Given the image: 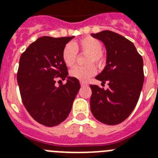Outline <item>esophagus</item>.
Masks as SVG:
<instances>
[{"label": "esophagus", "mask_w": 158, "mask_h": 158, "mask_svg": "<svg viewBox=\"0 0 158 158\" xmlns=\"http://www.w3.org/2000/svg\"><path fill=\"white\" fill-rule=\"evenodd\" d=\"M80 85H81V87H86L88 84L87 83H85V82H80Z\"/></svg>", "instance_id": "obj_1"}]
</instances>
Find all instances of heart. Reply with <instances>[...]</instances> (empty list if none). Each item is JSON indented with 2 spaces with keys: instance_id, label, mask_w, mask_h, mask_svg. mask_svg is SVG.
I'll list each match as a JSON object with an SVG mask.
<instances>
[{
  "instance_id": "obj_1",
  "label": "heart",
  "mask_w": 158,
  "mask_h": 158,
  "mask_svg": "<svg viewBox=\"0 0 158 158\" xmlns=\"http://www.w3.org/2000/svg\"><path fill=\"white\" fill-rule=\"evenodd\" d=\"M75 48L88 54L87 63L89 66L75 67L71 70V75L80 81L86 82L96 73V67L91 64H95L98 67H101L104 64V58L102 53L103 46L98 39L92 37L82 38L81 40L75 43L74 46L71 44L66 45L63 50L62 58L65 64L68 67H72L76 60L77 54Z\"/></svg>"
}]
</instances>
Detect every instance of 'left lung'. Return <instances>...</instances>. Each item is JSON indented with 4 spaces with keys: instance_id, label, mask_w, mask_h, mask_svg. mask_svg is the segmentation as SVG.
Instances as JSON below:
<instances>
[{
    "instance_id": "1",
    "label": "left lung",
    "mask_w": 158,
    "mask_h": 158,
    "mask_svg": "<svg viewBox=\"0 0 158 158\" xmlns=\"http://www.w3.org/2000/svg\"><path fill=\"white\" fill-rule=\"evenodd\" d=\"M91 36L101 41L107 51L106 66L95 79L108 89L91 84L90 107L94 117L108 125L124 121L136 107L144 83L143 59L132 42L104 30Z\"/></svg>"
}]
</instances>
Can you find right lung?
Listing matches in <instances>:
<instances>
[{
    "label": "right lung",
    "instance_id": "add662e5",
    "mask_svg": "<svg viewBox=\"0 0 158 158\" xmlns=\"http://www.w3.org/2000/svg\"><path fill=\"white\" fill-rule=\"evenodd\" d=\"M74 38L41 37L20 58L17 79L22 103L30 116L45 126H56L67 119L80 89L79 80L68 76L62 58L63 48ZM57 77H67L66 84L56 87Z\"/></svg>",
    "mask_w": 158,
    "mask_h": 158
}]
</instances>
